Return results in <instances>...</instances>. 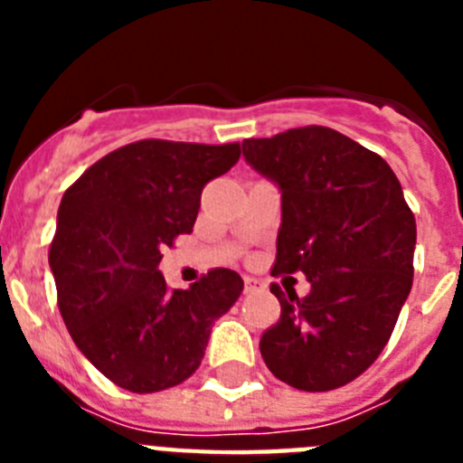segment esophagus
Wrapping results in <instances>:
<instances>
[{"instance_id": "esophagus-1", "label": "esophagus", "mask_w": 463, "mask_h": 463, "mask_svg": "<svg viewBox=\"0 0 463 463\" xmlns=\"http://www.w3.org/2000/svg\"><path fill=\"white\" fill-rule=\"evenodd\" d=\"M243 289H245V294L260 292V289H264V282L257 280V278H252V276H245L243 278Z\"/></svg>"}]
</instances>
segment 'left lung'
<instances>
[{
    "mask_svg": "<svg viewBox=\"0 0 463 463\" xmlns=\"http://www.w3.org/2000/svg\"><path fill=\"white\" fill-rule=\"evenodd\" d=\"M243 157L282 194L271 276L310 282L301 298L271 285L280 320L261 334V357L297 390H336L369 369L394 331L412 288L415 215L390 165L329 127L245 138Z\"/></svg>",
    "mask_w": 463,
    "mask_h": 463,
    "instance_id": "8db88e82",
    "label": "left lung"
}]
</instances>
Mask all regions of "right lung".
Returning a JSON list of instances; mask_svg holds the SVG:
<instances>
[{
  "label": "right lung",
  "instance_id": "obj_1",
  "mask_svg": "<svg viewBox=\"0 0 463 463\" xmlns=\"http://www.w3.org/2000/svg\"><path fill=\"white\" fill-rule=\"evenodd\" d=\"M239 143L146 138L94 162L62 196L48 261L57 306L80 353L134 394L181 384L203 359L213 322L243 292L229 269L169 289L162 248L190 234L208 181L239 162Z\"/></svg>",
  "mask_w": 463,
  "mask_h": 463
}]
</instances>
